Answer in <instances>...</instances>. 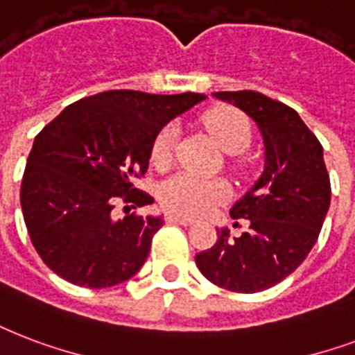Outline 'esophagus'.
<instances>
[{"label":"esophagus","mask_w":355,"mask_h":355,"mask_svg":"<svg viewBox=\"0 0 355 355\" xmlns=\"http://www.w3.org/2000/svg\"><path fill=\"white\" fill-rule=\"evenodd\" d=\"M166 220L169 221V223H180V225H184V227H188V225H191V223H193V221L188 220V218L177 216V214H167Z\"/></svg>","instance_id":"obj_1"}]
</instances>
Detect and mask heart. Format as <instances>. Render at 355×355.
<instances>
[{
    "mask_svg": "<svg viewBox=\"0 0 355 355\" xmlns=\"http://www.w3.org/2000/svg\"><path fill=\"white\" fill-rule=\"evenodd\" d=\"M202 126L212 135L216 143L227 153H240L250 147L251 121L240 110L220 105L202 115ZM177 145V126L166 124L154 135L150 145V162L158 169H166L171 164ZM159 202L169 212L196 218L205 216L229 197V186L220 178H205L193 173H178L159 184Z\"/></svg>",
    "mask_w": 355,
    "mask_h": 355,
    "instance_id": "b5f03b06",
    "label": "heart"
}]
</instances>
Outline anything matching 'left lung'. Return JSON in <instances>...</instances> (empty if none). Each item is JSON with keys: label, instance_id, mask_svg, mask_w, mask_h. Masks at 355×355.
Instances as JSON below:
<instances>
[{"label": "left lung", "instance_id": "8db88e82", "mask_svg": "<svg viewBox=\"0 0 355 355\" xmlns=\"http://www.w3.org/2000/svg\"><path fill=\"white\" fill-rule=\"evenodd\" d=\"M214 96L240 107L261 128L264 171L231 208L232 220H250L248 232L231 238L229 229H218L212 248L196 255L197 268L227 291H266L288 277L318 240L331 199L322 145L292 107L266 94Z\"/></svg>", "mask_w": 355, "mask_h": 355}]
</instances>
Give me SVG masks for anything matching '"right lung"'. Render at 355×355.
I'll return each instance as SVG.
<instances>
[{"label":"right lung","mask_w":355,"mask_h":355,"mask_svg":"<svg viewBox=\"0 0 355 355\" xmlns=\"http://www.w3.org/2000/svg\"><path fill=\"white\" fill-rule=\"evenodd\" d=\"M205 98L104 91L67 105L40 130L20 202L29 238L53 274L72 285L105 288L139 272L164 220L137 214L113 220L112 210L117 202H154L134 186L148 169L154 135Z\"/></svg>","instance_id":"add662e5"}]
</instances>
